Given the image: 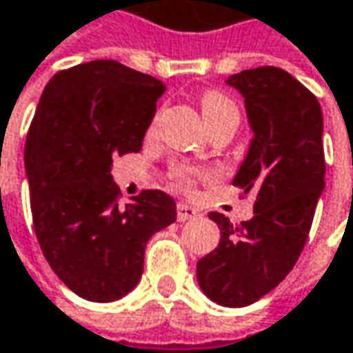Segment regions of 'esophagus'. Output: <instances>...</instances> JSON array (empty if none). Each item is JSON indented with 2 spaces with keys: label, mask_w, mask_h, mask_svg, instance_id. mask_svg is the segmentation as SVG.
<instances>
[{
  "label": "esophagus",
  "mask_w": 353,
  "mask_h": 353,
  "mask_svg": "<svg viewBox=\"0 0 353 353\" xmlns=\"http://www.w3.org/2000/svg\"><path fill=\"white\" fill-rule=\"evenodd\" d=\"M199 216L196 208L188 205V203H177V219L179 221H188V219H194Z\"/></svg>",
  "instance_id": "obj_1"
}]
</instances>
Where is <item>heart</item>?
Returning <instances> with one entry per match:
<instances>
[{
    "label": "heart",
    "mask_w": 353,
    "mask_h": 353,
    "mask_svg": "<svg viewBox=\"0 0 353 353\" xmlns=\"http://www.w3.org/2000/svg\"><path fill=\"white\" fill-rule=\"evenodd\" d=\"M199 105H201V114H203V119H205L208 125L223 119V117H238L236 103L223 92H218V90L203 92L201 97H199ZM201 176H203V172L199 168H194V165H174L172 168V177H174L176 185L185 190V192L194 190L197 177Z\"/></svg>",
    "instance_id": "1"
}]
</instances>
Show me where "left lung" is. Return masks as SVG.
<instances>
[{
	"instance_id": "obj_1",
	"label": "left lung",
	"mask_w": 353,
	"mask_h": 353,
	"mask_svg": "<svg viewBox=\"0 0 353 353\" xmlns=\"http://www.w3.org/2000/svg\"><path fill=\"white\" fill-rule=\"evenodd\" d=\"M245 99L254 139L234 185L254 194V218L221 230L218 248L197 261L203 294L243 307L272 292L296 265L323 190V117L318 97L294 75L263 65L228 79Z\"/></svg>"
}]
</instances>
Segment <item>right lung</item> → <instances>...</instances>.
Returning <instances> with one entry per match:
<instances>
[{"label":"right lung","instance_id":"obj_1","mask_svg":"<svg viewBox=\"0 0 353 353\" xmlns=\"http://www.w3.org/2000/svg\"><path fill=\"white\" fill-rule=\"evenodd\" d=\"M165 83L114 59L53 75L26 139V174L41 252L73 294L114 301L143 272L148 239L176 221V201L143 190L119 203L115 156L141 150Z\"/></svg>","mask_w":353,"mask_h":353}]
</instances>
